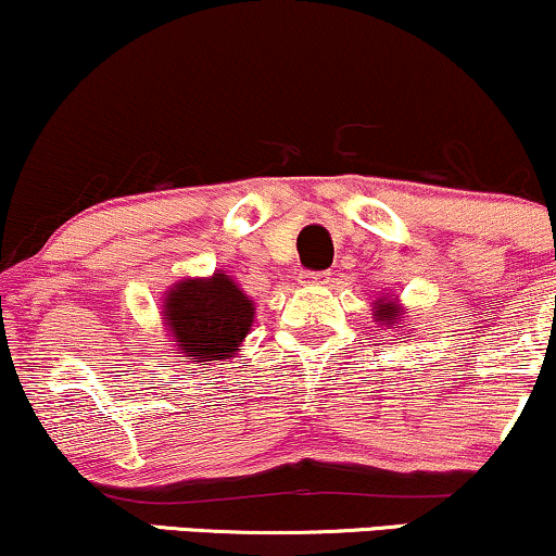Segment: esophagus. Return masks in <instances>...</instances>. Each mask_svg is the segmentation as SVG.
I'll return each instance as SVG.
<instances>
[{
    "label": "esophagus",
    "mask_w": 556,
    "mask_h": 556,
    "mask_svg": "<svg viewBox=\"0 0 556 556\" xmlns=\"http://www.w3.org/2000/svg\"><path fill=\"white\" fill-rule=\"evenodd\" d=\"M329 271H303L300 274V285H327Z\"/></svg>",
    "instance_id": "esophagus-1"
}]
</instances>
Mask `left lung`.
<instances>
[{
  "label": "left lung",
  "instance_id": "left-lung-1",
  "mask_svg": "<svg viewBox=\"0 0 556 556\" xmlns=\"http://www.w3.org/2000/svg\"><path fill=\"white\" fill-rule=\"evenodd\" d=\"M376 311H374V318L376 321L381 324V327H392V329H400V321L405 316L400 314V308L397 305H392V303H384V300H376Z\"/></svg>",
  "mask_w": 556,
  "mask_h": 556
}]
</instances>
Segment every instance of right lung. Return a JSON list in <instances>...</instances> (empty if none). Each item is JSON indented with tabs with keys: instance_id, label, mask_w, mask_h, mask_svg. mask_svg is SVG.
I'll return each mask as SVG.
<instances>
[{
	"instance_id": "right-lung-1",
	"label": "right lung",
	"mask_w": 556,
	"mask_h": 556,
	"mask_svg": "<svg viewBox=\"0 0 556 556\" xmlns=\"http://www.w3.org/2000/svg\"><path fill=\"white\" fill-rule=\"evenodd\" d=\"M253 311V300L227 274L175 285L164 303V318L182 353L177 358L201 366L232 358L251 331Z\"/></svg>"
}]
</instances>
